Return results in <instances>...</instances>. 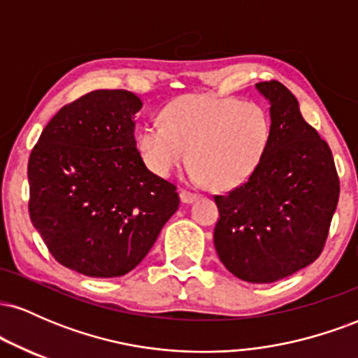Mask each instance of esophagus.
Listing matches in <instances>:
<instances>
[{
	"instance_id": "34e87169",
	"label": "esophagus",
	"mask_w": 358,
	"mask_h": 358,
	"mask_svg": "<svg viewBox=\"0 0 358 358\" xmlns=\"http://www.w3.org/2000/svg\"><path fill=\"white\" fill-rule=\"evenodd\" d=\"M180 199H182L183 203L190 205V203H193V202H196V199H199V195H196V193L187 192V190H180Z\"/></svg>"
}]
</instances>
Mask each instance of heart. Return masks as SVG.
I'll return each instance as SVG.
<instances>
[{
    "label": "heart",
    "mask_w": 358,
    "mask_h": 358,
    "mask_svg": "<svg viewBox=\"0 0 358 358\" xmlns=\"http://www.w3.org/2000/svg\"><path fill=\"white\" fill-rule=\"evenodd\" d=\"M163 124L138 129L143 162L158 176H170L193 159L188 176L195 183L229 192L256 173L273 136L271 117L256 102L213 94H185L162 110Z\"/></svg>",
    "instance_id": "heart-1"
}]
</instances>
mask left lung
I'll use <instances>...</instances> for the list:
<instances>
[{"label":"left lung","instance_id":"1","mask_svg":"<svg viewBox=\"0 0 358 358\" xmlns=\"http://www.w3.org/2000/svg\"><path fill=\"white\" fill-rule=\"evenodd\" d=\"M256 89L271 106V145L248 182L215 195L213 244L234 276L274 282L322 254L340 182L331 150L303 119L296 97L278 80Z\"/></svg>","mask_w":358,"mask_h":358}]
</instances>
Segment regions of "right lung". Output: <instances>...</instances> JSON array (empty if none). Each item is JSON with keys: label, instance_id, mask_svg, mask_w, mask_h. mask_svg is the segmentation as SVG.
<instances>
[{"label": "right lung", "instance_id": "1", "mask_svg": "<svg viewBox=\"0 0 358 358\" xmlns=\"http://www.w3.org/2000/svg\"><path fill=\"white\" fill-rule=\"evenodd\" d=\"M143 102L94 90L64 106L30 159V219L65 268L90 278L134 269L178 210L175 185L148 170L134 139Z\"/></svg>", "mask_w": 358, "mask_h": 358}]
</instances>
